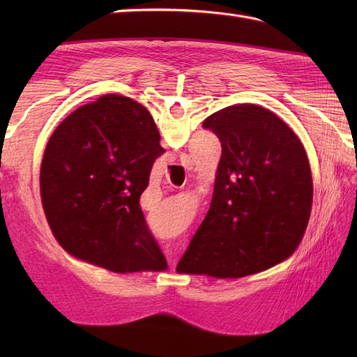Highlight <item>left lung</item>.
<instances>
[{
    "instance_id": "1",
    "label": "left lung",
    "mask_w": 357,
    "mask_h": 357,
    "mask_svg": "<svg viewBox=\"0 0 357 357\" xmlns=\"http://www.w3.org/2000/svg\"><path fill=\"white\" fill-rule=\"evenodd\" d=\"M202 127L218 136L222 155L210 210L176 270L244 278L287 259L304 236L313 201L302 142L255 104L225 107Z\"/></svg>"
}]
</instances>
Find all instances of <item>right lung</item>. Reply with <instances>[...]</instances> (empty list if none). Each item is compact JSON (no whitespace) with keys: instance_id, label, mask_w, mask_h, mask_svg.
<instances>
[{"instance_id":"right-lung-1","label":"right lung","mask_w":357,"mask_h":357,"mask_svg":"<svg viewBox=\"0 0 357 357\" xmlns=\"http://www.w3.org/2000/svg\"><path fill=\"white\" fill-rule=\"evenodd\" d=\"M149 110L104 95L70 113L44 151L40 185L47 222L70 255L115 273L165 270L139 206L164 153Z\"/></svg>"}]
</instances>
